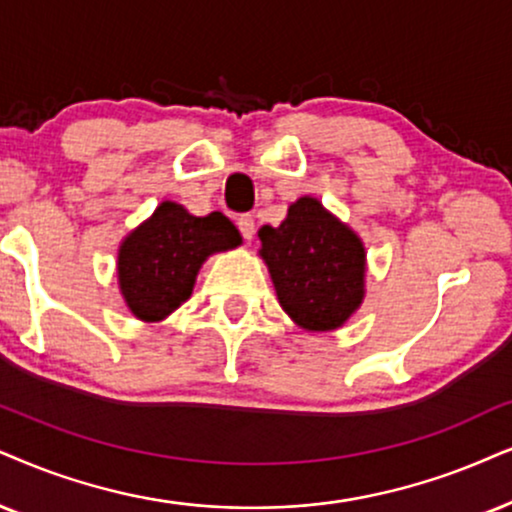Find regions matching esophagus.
<instances>
[{
    "label": "esophagus",
    "mask_w": 512,
    "mask_h": 512,
    "mask_svg": "<svg viewBox=\"0 0 512 512\" xmlns=\"http://www.w3.org/2000/svg\"><path fill=\"white\" fill-rule=\"evenodd\" d=\"M236 224H238V229H241L245 241H250V238L255 236V217L252 215H241L236 219Z\"/></svg>",
    "instance_id": "esophagus-1"
}]
</instances>
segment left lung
<instances>
[{
    "label": "left lung",
    "instance_id": "8db88e82",
    "mask_svg": "<svg viewBox=\"0 0 512 512\" xmlns=\"http://www.w3.org/2000/svg\"><path fill=\"white\" fill-rule=\"evenodd\" d=\"M283 312L304 331H335L364 302L361 238L319 200L302 196L278 226L257 231Z\"/></svg>",
    "mask_w": 512,
    "mask_h": 512
}]
</instances>
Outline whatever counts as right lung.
I'll return each instance as SVG.
<instances>
[{
    "mask_svg": "<svg viewBox=\"0 0 512 512\" xmlns=\"http://www.w3.org/2000/svg\"><path fill=\"white\" fill-rule=\"evenodd\" d=\"M241 234L222 212L196 217L165 200L118 250V283L129 312L141 321H163L193 293L210 255L234 250Z\"/></svg>",
    "mask_w": 512,
    "mask_h": 512,
    "instance_id": "obj_1",
    "label": "right lung"
}]
</instances>
